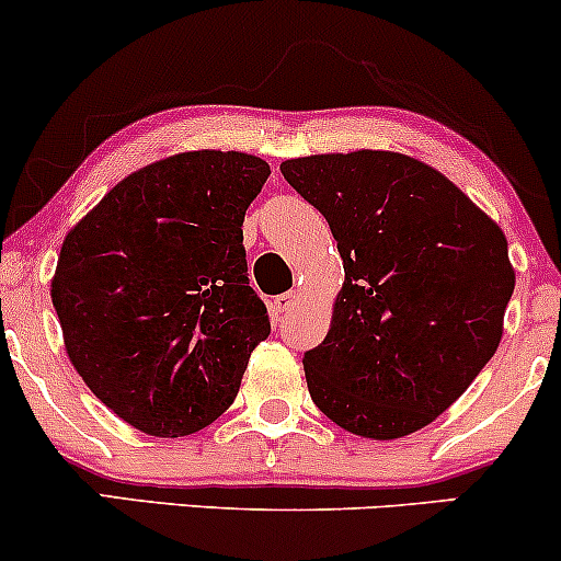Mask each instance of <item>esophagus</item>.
I'll return each instance as SVG.
<instances>
[{"instance_id": "34e87169", "label": "esophagus", "mask_w": 561, "mask_h": 561, "mask_svg": "<svg viewBox=\"0 0 561 561\" xmlns=\"http://www.w3.org/2000/svg\"><path fill=\"white\" fill-rule=\"evenodd\" d=\"M295 302H298V293H295V289H289V293L276 295L272 306H274L276 313H287V310L295 308Z\"/></svg>"}]
</instances>
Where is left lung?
Returning a JSON list of instances; mask_svg holds the SVG:
<instances>
[{
  "label": "left lung",
  "instance_id": "1",
  "mask_svg": "<svg viewBox=\"0 0 561 561\" xmlns=\"http://www.w3.org/2000/svg\"><path fill=\"white\" fill-rule=\"evenodd\" d=\"M336 240L345 285L302 357L316 408L400 438L442 415L496 353L515 289L507 238L455 182L394 151L282 161Z\"/></svg>",
  "mask_w": 561,
  "mask_h": 561
}]
</instances>
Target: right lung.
<instances>
[{"label":"right lung","instance_id":"1","mask_svg":"<svg viewBox=\"0 0 561 561\" xmlns=\"http://www.w3.org/2000/svg\"><path fill=\"white\" fill-rule=\"evenodd\" d=\"M268 174L251 153H174L117 182L67 232L51 279L65 350L88 389L148 436L214 423L272 332L242 248Z\"/></svg>","mask_w":561,"mask_h":561}]
</instances>
